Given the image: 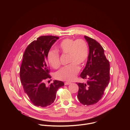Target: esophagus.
Returning <instances> with one entry per match:
<instances>
[{
    "mask_svg": "<svg viewBox=\"0 0 130 130\" xmlns=\"http://www.w3.org/2000/svg\"><path fill=\"white\" fill-rule=\"evenodd\" d=\"M65 85H69V84H71V82H65Z\"/></svg>",
    "mask_w": 130,
    "mask_h": 130,
    "instance_id": "esophagus-1",
    "label": "esophagus"
}]
</instances>
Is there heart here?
I'll return each mask as SVG.
<instances>
[{
  "mask_svg": "<svg viewBox=\"0 0 130 130\" xmlns=\"http://www.w3.org/2000/svg\"><path fill=\"white\" fill-rule=\"evenodd\" d=\"M59 51L64 54H68V63L69 65L65 66L56 72L55 77L62 81H70L75 79L78 73L80 68L78 65H82L86 62L88 55V46L83 39H65L58 46ZM47 59L50 66L58 68L60 66V55L54 50L48 51Z\"/></svg>",
  "mask_w": 130,
  "mask_h": 130,
  "instance_id": "heart-1",
  "label": "heart"
}]
</instances>
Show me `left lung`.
Instances as JSON below:
<instances>
[{
    "instance_id": "obj_1",
    "label": "left lung",
    "mask_w": 130,
    "mask_h": 130,
    "mask_svg": "<svg viewBox=\"0 0 130 130\" xmlns=\"http://www.w3.org/2000/svg\"><path fill=\"white\" fill-rule=\"evenodd\" d=\"M89 46V54L86 66L80 77L87 79L86 83H78L77 97L84 105H93L103 97L109 79V63L101 45L94 39L84 36Z\"/></svg>"
}]
</instances>
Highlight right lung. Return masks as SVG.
Masks as SVG:
<instances>
[{
  "label": "right lung",
  "mask_w": 130,
  "mask_h": 130,
  "mask_svg": "<svg viewBox=\"0 0 130 130\" xmlns=\"http://www.w3.org/2000/svg\"><path fill=\"white\" fill-rule=\"evenodd\" d=\"M58 36H41L26 49L20 69V78L24 90L35 106L46 107L53 103L58 89L64 85L62 81L54 80L47 86L45 81L51 79L47 55Z\"/></svg>",
  "instance_id": "obj_1"
}]
</instances>
